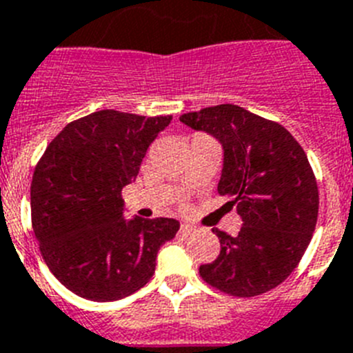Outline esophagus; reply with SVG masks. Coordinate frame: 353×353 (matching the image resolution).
Wrapping results in <instances>:
<instances>
[{
    "instance_id": "1",
    "label": "esophagus",
    "mask_w": 353,
    "mask_h": 353,
    "mask_svg": "<svg viewBox=\"0 0 353 353\" xmlns=\"http://www.w3.org/2000/svg\"><path fill=\"white\" fill-rule=\"evenodd\" d=\"M194 231H195V228L192 225V223H183V225H181V234L188 236V234H192Z\"/></svg>"
}]
</instances>
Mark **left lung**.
<instances>
[{"label":"left lung","instance_id":"1","mask_svg":"<svg viewBox=\"0 0 353 353\" xmlns=\"http://www.w3.org/2000/svg\"><path fill=\"white\" fill-rule=\"evenodd\" d=\"M195 131L222 143L219 194L241 216L236 236L213 229L220 254L201 265L210 286L232 296L274 290L296 268L318 220V185L304 149L281 124L236 104L181 115Z\"/></svg>","mask_w":353,"mask_h":353}]
</instances>
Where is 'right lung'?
I'll use <instances>...</instances> for the list:
<instances>
[{
	"instance_id": "obj_1",
	"label": "right lung",
	"mask_w": 353,
	"mask_h": 353,
	"mask_svg": "<svg viewBox=\"0 0 353 353\" xmlns=\"http://www.w3.org/2000/svg\"><path fill=\"white\" fill-rule=\"evenodd\" d=\"M172 115L101 110L72 121L49 143L32 179V225L51 274L72 293L112 302L145 286L174 219H124L122 188Z\"/></svg>"
}]
</instances>
